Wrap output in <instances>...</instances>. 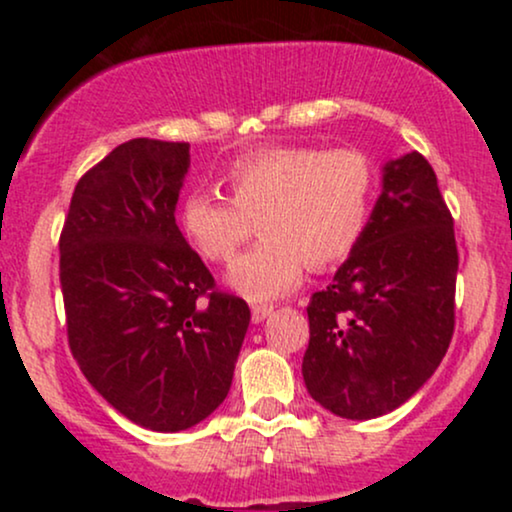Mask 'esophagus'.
I'll return each instance as SVG.
<instances>
[{"label":"esophagus","instance_id":"obj_1","mask_svg":"<svg viewBox=\"0 0 512 512\" xmlns=\"http://www.w3.org/2000/svg\"><path fill=\"white\" fill-rule=\"evenodd\" d=\"M272 313H274V305H255V308H252V322L260 325V322L267 320Z\"/></svg>","mask_w":512,"mask_h":512}]
</instances>
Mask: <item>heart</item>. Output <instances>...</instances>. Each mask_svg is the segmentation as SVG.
<instances>
[{"label": "heart", "mask_w": 512, "mask_h": 512, "mask_svg": "<svg viewBox=\"0 0 512 512\" xmlns=\"http://www.w3.org/2000/svg\"><path fill=\"white\" fill-rule=\"evenodd\" d=\"M228 199L182 197L178 223L204 260L231 262L255 231L262 243L228 269V286L248 301H274L301 284L305 267L339 264L366 233L378 170L358 149L262 146L223 173Z\"/></svg>", "instance_id": "obj_1"}]
</instances>
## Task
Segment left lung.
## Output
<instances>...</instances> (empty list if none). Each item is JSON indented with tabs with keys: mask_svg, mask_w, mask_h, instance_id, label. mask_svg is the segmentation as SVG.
<instances>
[{
	"mask_svg": "<svg viewBox=\"0 0 512 512\" xmlns=\"http://www.w3.org/2000/svg\"><path fill=\"white\" fill-rule=\"evenodd\" d=\"M457 262L431 163L419 151L387 161L361 243L310 298V397L342 419L366 421L419 392L455 330Z\"/></svg>",
	"mask_w": 512,
	"mask_h": 512,
	"instance_id": "left-lung-1",
	"label": "left lung"
}]
</instances>
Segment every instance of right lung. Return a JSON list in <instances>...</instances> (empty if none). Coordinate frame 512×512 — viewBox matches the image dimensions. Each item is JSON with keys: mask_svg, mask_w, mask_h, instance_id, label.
Here are the masks:
<instances>
[{"mask_svg": "<svg viewBox=\"0 0 512 512\" xmlns=\"http://www.w3.org/2000/svg\"><path fill=\"white\" fill-rule=\"evenodd\" d=\"M190 144L132 139L76 182L60 236L69 349L110 407L175 433L231 390L250 325L175 223Z\"/></svg>", "mask_w": 512, "mask_h": 512, "instance_id": "right-lung-1", "label": "right lung"}]
</instances>
